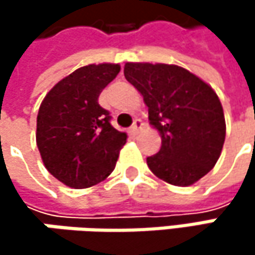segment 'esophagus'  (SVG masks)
Segmentation results:
<instances>
[{
  "label": "esophagus",
  "instance_id": "1",
  "mask_svg": "<svg viewBox=\"0 0 255 255\" xmlns=\"http://www.w3.org/2000/svg\"><path fill=\"white\" fill-rule=\"evenodd\" d=\"M141 127H143L141 120H134V123H132V126H131V132H132V134H138Z\"/></svg>",
  "mask_w": 255,
  "mask_h": 255
}]
</instances>
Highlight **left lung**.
<instances>
[{"label":"left lung","mask_w":255,"mask_h":255,"mask_svg":"<svg viewBox=\"0 0 255 255\" xmlns=\"http://www.w3.org/2000/svg\"><path fill=\"white\" fill-rule=\"evenodd\" d=\"M124 75L149 109L150 126L162 138L147 167L174 186H190L220 158L226 123L216 91L184 68L164 63H126Z\"/></svg>","instance_id":"obj_1"}]
</instances>
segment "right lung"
<instances>
[{"label": "right lung", "instance_id": "obj_1", "mask_svg": "<svg viewBox=\"0 0 255 255\" xmlns=\"http://www.w3.org/2000/svg\"><path fill=\"white\" fill-rule=\"evenodd\" d=\"M115 63L88 65L59 81L44 97L36 117V146L51 176L74 189L108 177L127 134L111 126L99 105L102 90L120 74Z\"/></svg>", "mask_w": 255, "mask_h": 255}]
</instances>
